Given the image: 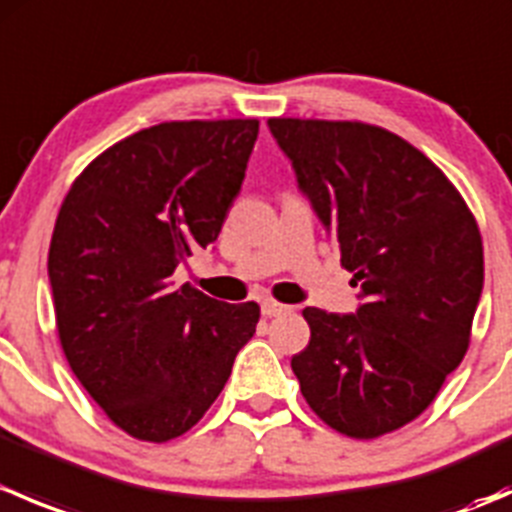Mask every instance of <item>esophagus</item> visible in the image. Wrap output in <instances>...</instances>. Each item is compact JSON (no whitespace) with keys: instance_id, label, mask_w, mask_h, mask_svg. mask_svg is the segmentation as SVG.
Returning a JSON list of instances; mask_svg holds the SVG:
<instances>
[{"instance_id":"obj_1","label":"esophagus","mask_w":512,"mask_h":512,"mask_svg":"<svg viewBox=\"0 0 512 512\" xmlns=\"http://www.w3.org/2000/svg\"><path fill=\"white\" fill-rule=\"evenodd\" d=\"M285 312H289L287 304L275 302V299H265V302H262V314H265V317H280V314Z\"/></svg>"}]
</instances>
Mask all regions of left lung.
Returning a JSON list of instances; mask_svg holds the SVG:
<instances>
[{
    "label": "left lung",
    "instance_id": "left-lung-1",
    "mask_svg": "<svg viewBox=\"0 0 512 512\" xmlns=\"http://www.w3.org/2000/svg\"><path fill=\"white\" fill-rule=\"evenodd\" d=\"M299 188L332 230L366 302L307 307L292 356L304 401L356 441L399 431L433 404L471 344L483 240L456 185L396 133L361 121L270 118Z\"/></svg>",
    "mask_w": 512,
    "mask_h": 512
}]
</instances>
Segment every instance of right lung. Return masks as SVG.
Wrapping results in <instances>:
<instances>
[{"label": "right lung", "instance_id": "add662e5", "mask_svg": "<svg viewBox=\"0 0 512 512\" xmlns=\"http://www.w3.org/2000/svg\"><path fill=\"white\" fill-rule=\"evenodd\" d=\"M257 131V118L143 128L91 160L61 203L49 245L61 349L113 426L138 441L188 433L260 322L255 302L170 280L218 240Z\"/></svg>", "mask_w": 512, "mask_h": 512}]
</instances>
